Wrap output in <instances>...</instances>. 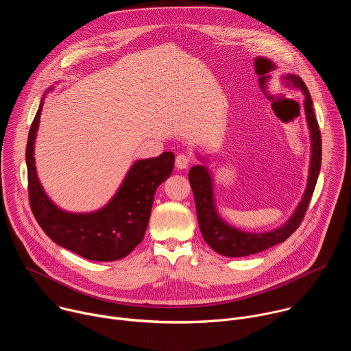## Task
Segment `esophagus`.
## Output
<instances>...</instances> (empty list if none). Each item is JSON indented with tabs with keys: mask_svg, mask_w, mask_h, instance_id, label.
Returning a JSON list of instances; mask_svg holds the SVG:
<instances>
[{
	"mask_svg": "<svg viewBox=\"0 0 351 351\" xmlns=\"http://www.w3.org/2000/svg\"><path fill=\"white\" fill-rule=\"evenodd\" d=\"M190 164V157L186 154H178L175 160V165L178 169H186Z\"/></svg>",
	"mask_w": 351,
	"mask_h": 351,
	"instance_id": "34e87169",
	"label": "esophagus"
}]
</instances>
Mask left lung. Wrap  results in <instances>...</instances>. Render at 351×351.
<instances>
[{"label":"left lung","mask_w":351,"mask_h":351,"mask_svg":"<svg viewBox=\"0 0 351 351\" xmlns=\"http://www.w3.org/2000/svg\"><path fill=\"white\" fill-rule=\"evenodd\" d=\"M284 82L288 86H293L299 89L304 95V110L306 119L310 128L311 135V162H310V175L308 183L304 191V195L298 205L295 213L291 219L281 227L267 231V232H247L239 228L228 226L216 212L213 193H212V179L208 169L204 165L193 167L189 172V180L193 189L197 219L199 224L201 234L205 243L217 254L228 258H241L262 252L267 248H271L280 243H284L293 231L300 226L306 210L308 208L311 195L315 189V183L318 179L319 168H321V132L318 127V121L315 119L313 100L308 93V89L303 80L299 75L288 74L282 77Z\"/></svg>","instance_id":"8db88e82"}]
</instances>
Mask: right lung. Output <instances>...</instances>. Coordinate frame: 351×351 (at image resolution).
Here are the masks:
<instances>
[{"label": "right lung", "mask_w": 351, "mask_h": 351, "mask_svg": "<svg viewBox=\"0 0 351 351\" xmlns=\"http://www.w3.org/2000/svg\"><path fill=\"white\" fill-rule=\"evenodd\" d=\"M41 110L43 101L26 146L29 199L36 220L53 243L88 261L112 262L125 258L145 237L156 190L172 173L173 153L165 152L156 158L136 161L120 190L100 210L69 213L47 197L37 178L34 141Z\"/></svg>", "instance_id": "1"}]
</instances>
